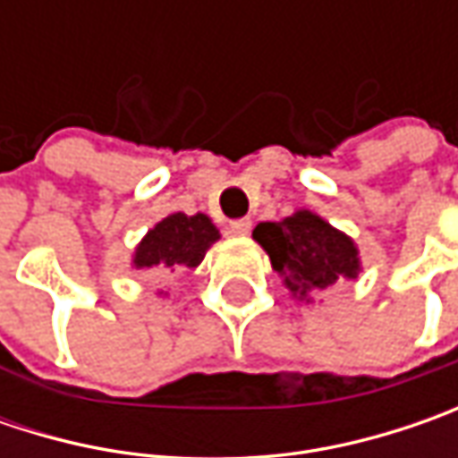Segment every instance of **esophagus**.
Wrapping results in <instances>:
<instances>
[{"mask_svg":"<svg viewBox=\"0 0 458 458\" xmlns=\"http://www.w3.org/2000/svg\"><path fill=\"white\" fill-rule=\"evenodd\" d=\"M229 232L234 234V237H247L250 232H252V219H237L229 224Z\"/></svg>","mask_w":458,"mask_h":458,"instance_id":"34e87169","label":"esophagus"}]
</instances>
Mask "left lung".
Wrapping results in <instances>:
<instances>
[{"mask_svg":"<svg viewBox=\"0 0 458 458\" xmlns=\"http://www.w3.org/2000/svg\"><path fill=\"white\" fill-rule=\"evenodd\" d=\"M252 239L267 252L293 298L306 303L313 301L310 295L339 280H357L361 273L357 242L308 208H298L283 221L257 224Z\"/></svg>","mask_w":458,"mask_h":458,"instance_id":"left-lung-1","label":"left lung"}]
</instances>
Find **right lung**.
I'll list each match as a JSON object with an SVG mask.
<instances>
[{"mask_svg":"<svg viewBox=\"0 0 458 458\" xmlns=\"http://www.w3.org/2000/svg\"><path fill=\"white\" fill-rule=\"evenodd\" d=\"M219 237L214 221L201 211L193 216L183 211L167 214L134 247L132 270H157V273L196 270Z\"/></svg>","mask_w":458,"mask_h":458,"instance_id":"obj_1","label":"right lung"}]
</instances>
